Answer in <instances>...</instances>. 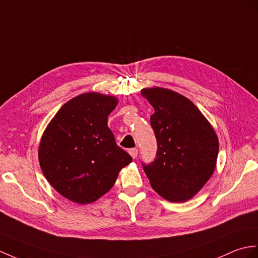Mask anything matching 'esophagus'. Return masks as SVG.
Returning a JSON list of instances; mask_svg holds the SVG:
<instances>
[{"mask_svg": "<svg viewBox=\"0 0 258 258\" xmlns=\"http://www.w3.org/2000/svg\"><path fill=\"white\" fill-rule=\"evenodd\" d=\"M128 153H130V155L132 156V158H136L137 157V154H139V151H137L136 148H131L130 151H128Z\"/></svg>", "mask_w": 258, "mask_h": 258, "instance_id": "esophagus-1", "label": "esophagus"}]
</instances>
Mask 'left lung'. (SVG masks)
<instances>
[{
  "label": "left lung",
  "instance_id": "1",
  "mask_svg": "<svg viewBox=\"0 0 258 258\" xmlns=\"http://www.w3.org/2000/svg\"><path fill=\"white\" fill-rule=\"evenodd\" d=\"M141 94L154 107L151 125L157 140L156 159L143 165L152 188L170 202L188 201L217 167L219 139L201 111L182 94L151 87Z\"/></svg>",
  "mask_w": 258,
  "mask_h": 258
}]
</instances>
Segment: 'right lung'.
Returning a JSON list of instances; mask_svg holds the SVG:
<instances>
[{"label":"right lung","mask_w":258,"mask_h":258,"mask_svg":"<svg viewBox=\"0 0 258 258\" xmlns=\"http://www.w3.org/2000/svg\"><path fill=\"white\" fill-rule=\"evenodd\" d=\"M117 102L114 95L82 93L48 123L38 147L39 165L47 181L66 199L79 205L97 201L133 160L107 126Z\"/></svg>","instance_id":"1"}]
</instances>
